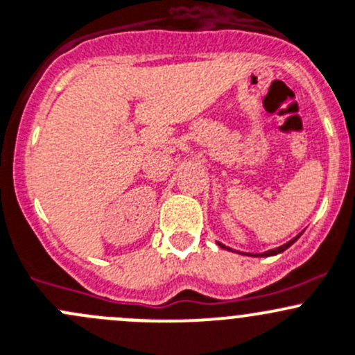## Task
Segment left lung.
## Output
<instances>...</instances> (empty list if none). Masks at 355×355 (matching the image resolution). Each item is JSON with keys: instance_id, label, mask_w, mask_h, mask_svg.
Here are the masks:
<instances>
[{"instance_id": "obj_1", "label": "left lung", "mask_w": 355, "mask_h": 355, "mask_svg": "<svg viewBox=\"0 0 355 355\" xmlns=\"http://www.w3.org/2000/svg\"><path fill=\"white\" fill-rule=\"evenodd\" d=\"M299 236H301V234H299ZM299 236H295V237H292L291 241H288V243H286V244H282V246H279V248H275V250H270V251H265V253H257V254H251V253H239V251H237V253L239 254H248V257H275V254H279V253H284V251L287 250V248H291L292 244L295 243V241L299 239ZM218 246L222 248V250H227V251H232L231 248H227L225 246V244H222V243H217Z\"/></svg>"}]
</instances>
